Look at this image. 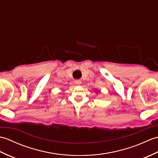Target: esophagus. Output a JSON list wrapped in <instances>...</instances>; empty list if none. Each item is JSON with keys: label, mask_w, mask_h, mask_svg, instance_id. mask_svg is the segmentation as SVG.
<instances>
[{"label": "esophagus", "mask_w": 158, "mask_h": 158, "mask_svg": "<svg viewBox=\"0 0 158 158\" xmlns=\"http://www.w3.org/2000/svg\"><path fill=\"white\" fill-rule=\"evenodd\" d=\"M75 84H81V81H80V80H75Z\"/></svg>", "instance_id": "34e87169"}]
</instances>
